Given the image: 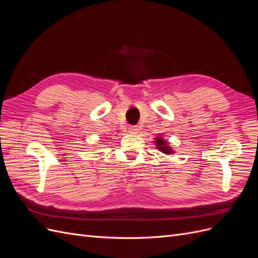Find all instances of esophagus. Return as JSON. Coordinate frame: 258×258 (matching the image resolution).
I'll list each match as a JSON object with an SVG mask.
<instances>
[{
	"label": "esophagus",
	"instance_id": "1",
	"mask_svg": "<svg viewBox=\"0 0 258 258\" xmlns=\"http://www.w3.org/2000/svg\"><path fill=\"white\" fill-rule=\"evenodd\" d=\"M128 132H129V134H137V132H138V127L137 126H130L128 128Z\"/></svg>",
	"mask_w": 258,
	"mask_h": 258
}]
</instances>
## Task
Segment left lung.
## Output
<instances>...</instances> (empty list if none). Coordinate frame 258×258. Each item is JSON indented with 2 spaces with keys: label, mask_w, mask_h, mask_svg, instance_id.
Wrapping results in <instances>:
<instances>
[{
  "label": "left lung",
  "mask_w": 258,
  "mask_h": 258,
  "mask_svg": "<svg viewBox=\"0 0 258 258\" xmlns=\"http://www.w3.org/2000/svg\"><path fill=\"white\" fill-rule=\"evenodd\" d=\"M156 145L160 150V152L165 153V154H172V150H171L170 146L167 145V142L163 140L162 138H156Z\"/></svg>",
  "instance_id": "obj_1"
}]
</instances>
